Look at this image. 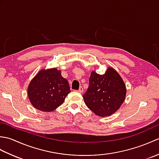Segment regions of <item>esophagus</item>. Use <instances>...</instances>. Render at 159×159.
I'll return each mask as SVG.
<instances>
[{"label":"esophagus","mask_w":159,"mask_h":159,"mask_svg":"<svg viewBox=\"0 0 159 159\" xmlns=\"http://www.w3.org/2000/svg\"><path fill=\"white\" fill-rule=\"evenodd\" d=\"M78 92H79L80 93H82L83 92V87H80V88H79V90H78Z\"/></svg>","instance_id":"obj_1"}]
</instances>
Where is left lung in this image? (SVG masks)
<instances>
[{
	"instance_id": "obj_1",
	"label": "left lung",
	"mask_w": 159,
	"mask_h": 159,
	"mask_svg": "<svg viewBox=\"0 0 159 159\" xmlns=\"http://www.w3.org/2000/svg\"><path fill=\"white\" fill-rule=\"evenodd\" d=\"M89 83L83 97L93 113L100 117H107L120 109L126 98V87L116 70L109 67L102 75L92 71Z\"/></svg>"
}]
</instances>
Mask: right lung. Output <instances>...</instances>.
<instances>
[{
  "label": "right lung",
  "instance_id": "obj_1",
  "mask_svg": "<svg viewBox=\"0 0 159 159\" xmlns=\"http://www.w3.org/2000/svg\"><path fill=\"white\" fill-rule=\"evenodd\" d=\"M55 67L43 69L36 74L28 86L30 102L35 109L50 112L63 103L70 92L67 80Z\"/></svg>",
  "mask_w": 159,
  "mask_h": 159
}]
</instances>
